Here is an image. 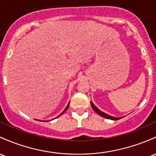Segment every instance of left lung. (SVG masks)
<instances>
[{
    "label": "left lung",
    "instance_id": "obj_1",
    "mask_svg": "<svg viewBox=\"0 0 156 156\" xmlns=\"http://www.w3.org/2000/svg\"><path fill=\"white\" fill-rule=\"evenodd\" d=\"M90 104H91L92 109L95 110V112H96V113H98V115H100L101 116H102V117L105 118V119H111V120H119V119H121V118H115V117H112V116L111 115H109L104 113V112H102V111H101L100 109H98L96 107H95V105H94V104L92 103V102L91 101L90 102Z\"/></svg>",
    "mask_w": 156,
    "mask_h": 156
}]
</instances>
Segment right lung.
<instances>
[{
    "instance_id": "1",
    "label": "right lung",
    "mask_w": 156,
    "mask_h": 156,
    "mask_svg": "<svg viewBox=\"0 0 156 156\" xmlns=\"http://www.w3.org/2000/svg\"><path fill=\"white\" fill-rule=\"evenodd\" d=\"M69 104H68V105H67V106H66V108H65V109H64V111H63V112H61V114H60V115H58V117H59V116H61V115H62L63 113H64V112H66V110H67L68 107H69ZM58 117H57V118H58Z\"/></svg>"
}]
</instances>
